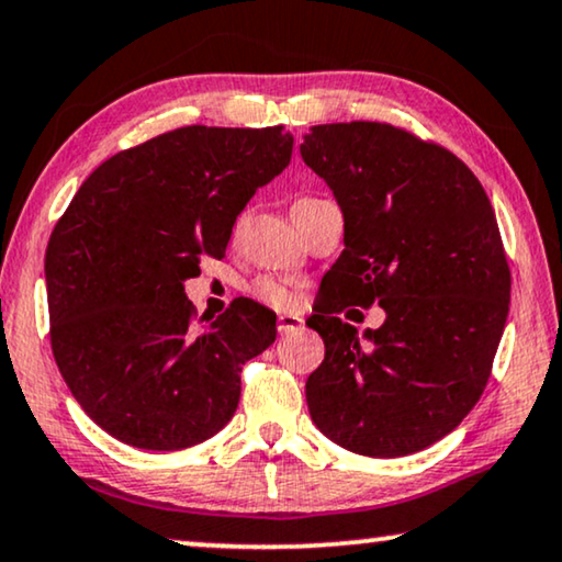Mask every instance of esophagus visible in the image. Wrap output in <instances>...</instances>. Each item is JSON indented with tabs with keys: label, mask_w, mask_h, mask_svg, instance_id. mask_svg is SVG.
I'll return each mask as SVG.
<instances>
[{
	"label": "esophagus",
	"mask_w": 562,
	"mask_h": 562,
	"mask_svg": "<svg viewBox=\"0 0 562 562\" xmlns=\"http://www.w3.org/2000/svg\"><path fill=\"white\" fill-rule=\"evenodd\" d=\"M276 326H279V334H291V331H299L301 326H304V318L296 314H281Z\"/></svg>",
	"instance_id": "34e87169"
}]
</instances>
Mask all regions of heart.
I'll return each instance as SVG.
<instances>
[{"instance_id": "b5f03b06", "label": "heart", "mask_w": 562, "mask_h": 562, "mask_svg": "<svg viewBox=\"0 0 562 562\" xmlns=\"http://www.w3.org/2000/svg\"><path fill=\"white\" fill-rule=\"evenodd\" d=\"M254 293L266 304H271L273 308H291L296 304V293H293L289 286H283L281 281H271V279H261L256 281Z\"/></svg>"}]
</instances>
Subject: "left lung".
<instances>
[{"mask_svg":"<svg viewBox=\"0 0 562 562\" xmlns=\"http://www.w3.org/2000/svg\"><path fill=\"white\" fill-rule=\"evenodd\" d=\"M301 158L344 213V251L306 322L326 347L311 419L357 454L425 450L477 404L510 311L490 198L457 155L386 123L311 127ZM347 303H379L385 324L359 337L333 316Z\"/></svg>","mask_w":562,"mask_h":562,"instance_id":"1","label":"left lung"}]
</instances>
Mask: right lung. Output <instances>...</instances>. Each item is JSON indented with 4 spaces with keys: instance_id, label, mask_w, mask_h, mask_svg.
Here are the masks:
<instances>
[{
    "instance_id": "right-lung-1",
    "label": "right lung",
    "mask_w": 562,
    "mask_h": 562,
    "mask_svg": "<svg viewBox=\"0 0 562 562\" xmlns=\"http://www.w3.org/2000/svg\"><path fill=\"white\" fill-rule=\"evenodd\" d=\"M283 127L188 125L112 155L52 231V353L85 414L120 442L172 452L228 425L240 367L276 314L233 301L195 322L186 281L226 256L238 213L291 162Z\"/></svg>"
}]
</instances>
